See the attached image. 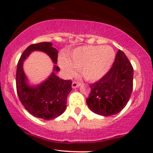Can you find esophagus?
<instances>
[{
  "instance_id": "1",
  "label": "esophagus",
  "mask_w": 153,
  "mask_h": 153,
  "mask_svg": "<svg viewBox=\"0 0 153 153\" xmlns=\"http://www.w3.org/2000/svg\"><path fill=\"white\" fill-rule=\"evenodd\" d=\"M80 86H81V84H80L79 82H77V81H73L72 84V87L73 88V89H75V88L77 87H79Z\"/></svg>"
}]
</instances>
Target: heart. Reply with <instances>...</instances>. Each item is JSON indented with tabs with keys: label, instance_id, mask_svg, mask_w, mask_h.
<instances>
[{
	"label": "heart",
	"instance_id": "obj_1",
	"mask_svg": "<svg viewBox=\"0 0 153 153\" xmlns=\"http://www.w3.org/2000/svg\"><path fill=\"white\" fill-rule=\"evenodd\" d=\"M115 59V52L109 46H84L60 57L58 65L66 75L80 69L83 78L89 81L101 79L109 72Z\"/></svg>",
	"mask_w": 153,
	"mask_h": 153
}]
</instances>
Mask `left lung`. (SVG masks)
Wrapping results in <instances>:
<instances>
[{
	"label": "left lung",
	"mask_w": 153,
	"mask_h": 153,
	"mask_svg": "<svg viewBox=\"0 0 153 153\" xmlns=\"http://www.w3.org/2000/svg\"><path fill=\"white\" fill-rule=\"evenodd\" d=\"M133 87V68L124 52L118 50L109 72L91 84L86 104L91 111L103 116L121 112L127 104Z\"/></svg>",
	"instance_id": "1"
}]
</instances>
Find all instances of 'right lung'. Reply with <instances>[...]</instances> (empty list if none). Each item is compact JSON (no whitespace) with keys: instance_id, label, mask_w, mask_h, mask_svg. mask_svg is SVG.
<instances>
[{"instance_id":"1","label":"right lung","mask_w":153,"mask_h":153,"mask_svg":"<svg viewBox=\"0 0 153 153\" xmlns=\"http://www.w3.org/2000/svg\"><path fill=\"white\" fill-rule=\"evenodd\" d=\"M49 42H41L29 46L23 52L17 66L16 88L18 97L27 111L37 118L52 120L64 113L67 98L72 90V81L58 78L55 73L60 70L54 65L53 72L38 85L29 84L24 71V61L34 51H41L49 55L54 64L58 61V52Z\"/></svg>"}]
</instances>
